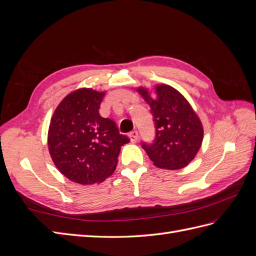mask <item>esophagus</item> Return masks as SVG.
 I'll return each instance as SVG.
<instances>
[{
	"label": "esophagus",
	"mask_w": 256,
	"mask_h": 256,
	"mask_svg": "<svg viewBox=\"0 0 256 256\" xmlns=\"http://www.w3.org/2000/svg\"><path fill=\"white\" fill-rule=\"evenodd\" d=\"M129 138H130V141L132 142V143H136V142H138V131L136 130H134V131H131V132H129Z\"/></svg>",
	"instance_id": "obj_1"
}]
</instances>
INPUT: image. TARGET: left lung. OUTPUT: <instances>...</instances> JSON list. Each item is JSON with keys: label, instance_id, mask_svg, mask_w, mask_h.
I'll list each match as a JSON object with an SVG mask.
<instances>
[{"label": "left lung", "instance_id": "1", "mask_svg": "<svg viewBox=\"0 0 256 256\" xmlns=\"http://www.w3.org/2000/svg\"><path fill=\"white\" fill-rule=\"evenodd\" d=\"M150 106L156 125V138L142 144L154 166L180 170L196 158L203 142L204 128L198 115L180 92L171 85L157 84L154 90L136 88Z\"/></svg>", "mask_w": 256, "mask_h": 256}]
</instances>
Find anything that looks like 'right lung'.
<instances>
[{
    "mask_svg": "<svg viewBox=\"0 0 256 256\" xmlns=\"http://www.w3.org/2000/svg\"><path fill=\"white\" fill-rule=\"evenodd\" d=\"M104 94L90 88L69 92L50 120L48 147L53 164L76 184L104 182L115 171L120 147L130 141L114 120L99 114Z\"/></svg>",
    "mask_w": 256,
    "mask_h": 256,
    "instance_id": "1",
    "label": "right lung"
}]
</instances>
